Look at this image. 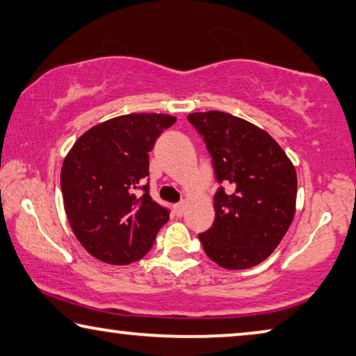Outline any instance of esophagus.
Here are the masks:
<instances>
[{"instance_id":"obj_1","label":"esophagus","mask_w":356,"mask_h":356,"mask_svg":"<svg viewBox=\"0 0 356 356\" xmlns=\"http://www.w3.org/2000/svg\"><path fill=\"white\" fill-rule=\"evenodd\" d=\"M184 211H185V204L184 203H179V204L174 206V212H176L177 217H182Z\"/></svg>"}]
</instances>
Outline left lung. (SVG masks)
I'll list each match as a JSON object with an SVG mask.
<instances>
[{"instance_id":"1","label":"left lung","mask_w":356,"mask_h":356,"mask_svg":"<svg viewBox=\"0 0 356 356\" xmlns=\"http://www.w3.org/2000/svg\"><path fill=\"white\" fill-rule=\"evenodd\" d=\"M203 137L219 188L214 224L198 238L220 267L243 270L265 261L296 212L293 163L267 132L224 111L190 113Z\"/></svg>"}]
</instances>
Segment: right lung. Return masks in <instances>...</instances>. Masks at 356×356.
<instances>
[{
  "label": "right lung",
  "mask_w": 356,
  "mask_h": 356,
  "mask_svg": "<svg viewBox=\"0 0 356 356\" xmlns=\"http://www.w3.org/2000/svg\"><path fill=\"white\" fill-rule=\"evenodd\" d=\"M176 118L131 113L84 132L62 164L60 188L70 227L99 261L127 265L150 251L169 209L150 196L148 153Z\"/></svg>",
  "instance_id": "obj_1"
}]
</instances>
